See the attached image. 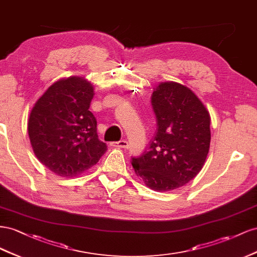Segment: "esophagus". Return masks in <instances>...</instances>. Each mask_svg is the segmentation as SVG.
Instances as JSON below:
<instances>
[{
  "label": "esophagus",
  "instance_id": "1",
  "mask_svg": "<svg viewBox=\"0 0 257 257\" xmlns=\"http://www.w3.org/2000/svg\"><path fill=\"white\" fill-rule=\"evenodd\" d=\"M114 146H116V148H120V149H128L129 146V143L127 140H120L118 142H115L113 143Z\"/></svg>",
  "mask_w": 257,
  "mask_h": 257
}]
</instances>
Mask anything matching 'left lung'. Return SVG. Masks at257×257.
I'll return each instance as SVG.
<instances>
[{"label":"left lung","instance_id":"left-lung-1","mask_svg":"<svg viewBox=\"0 0 257 257\" xmlns=\"http://www.w3.org/2000/svg\"><path fill=\"white\" fill-rule=\"evenodd\" d=\"M152 104L158 130L150 151L133 158L138 178L155 192L184 186L201 171L210 150L211 117L187 86L161 82L154 88Z\"/></svg>","mask_w":257,"mask_h":257}]
</instances>
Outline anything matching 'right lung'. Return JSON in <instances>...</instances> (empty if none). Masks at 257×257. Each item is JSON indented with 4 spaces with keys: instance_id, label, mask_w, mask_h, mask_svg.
I'll return each mask as SVG.
<instances>
[{
    "instance_id": "add662e5",
    "label": "right lung",
    "mask_w": 257,
    "mask_h": 257,
    "mask_svg": "<svg viewBox=\"0 0 257 257\" xmlns=\"http://www.w3.org/2000/svg\"><path fill=\"white\" fill-rule=\"evenodd\" d=\"M93 85L85 77L56 80L34 103L28 134L40 163L61 178H74L96 165L106 152L89 111Z\"/></svg>"
}]
</instances>
